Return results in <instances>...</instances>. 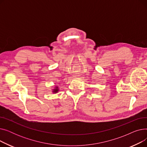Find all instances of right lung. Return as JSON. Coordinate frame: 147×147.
<instances>
[{
    "label": "right lung",
    "instance_id": "right-lung-1",
    "mask_svg": "<svg viewBox=\"0 0 147 147\" xmlns=\"http://www.w3.org/2000/svg\"><path fill=\"white\" fill-rule=\"evenodd\" d=\"M59 90V89L58 88V86H55V88H53L52 89V93L53 94H57L58 92V91Z\"/></svg>",
    "mask_w": 147,
    "mask_h": 147
}]
</instances>
